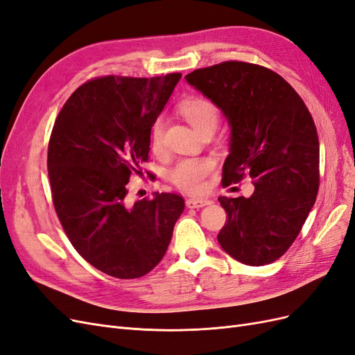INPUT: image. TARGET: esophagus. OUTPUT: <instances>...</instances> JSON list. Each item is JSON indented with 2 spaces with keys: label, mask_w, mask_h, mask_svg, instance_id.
Here are the masks:
<instances>
[{
  "label": "esophagus",
  "mask_w": 355,
  "mask_h": 355,
  "mask_svg": "<svg viewBox=\"0 0 355 355\" xmlns=\"http://www.w3.org/2000/svg\"><path fill=\"white\" fill-rule=\"evenodd\" d=\"M207 204H210V200L201 198V197H191L187 200V206L189 209H200V207L207 206Z\"/></svg>",
  "instance_id": "34e87169"
}]
</instances>
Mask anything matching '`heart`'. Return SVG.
<instances>
[{
  "label": "heart",
  "mask_w": 355,
  "mask_h": 355,
  "mask_svg": "<svg viewBox=\"0 0 355 355\" xmlns=\"http://www.w3.org/2000/svg\"><path fill=\"white\" fill-rule=\"evenodd\" d=\"M180 114L185 120L194 127L198 133L207 130V128L216 127L219 121V110L211 101L194 96V98L185 99L179 105ZM163 133L164 121L158 118L154 121L151 128V148L154 153H159L163 148ZM213 170V161L209 158H185L170 170L168 179L184 191H198L202 185V180Z\"/></svg>",
  "instance_id": "b5f03b06"
}]
</instances>
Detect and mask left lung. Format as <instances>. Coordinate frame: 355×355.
<instances>
[{"label":"left lung","instance_id":"8db88e82","mask_svg":"<svg viewBox=\"0 0 355 355\" xmlns=\"http://www.w3.org/2000/svg\"><path fill=\"white\" fill-rule=\"evenodd\" d=\"M185 80L218 106L231 128L222 184L249 176L254 187L249 198L219 197L228 220L218 241L241 263H271L296 240L317 198L313 116L283 77L253 63L222 62Z\"/></svg>","mask_w":355,"mask_h":355}]
</instances>
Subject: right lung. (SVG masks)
Listing matches in <instances>:
<instances>
[{
  "label": "right lung",
  "instance_id": "add662e5",
  "mask_svg": "<svg viewBox=\"0 0 355 355\" xmlns=\"http://www.w3.org/2000/svg\"><path fill=\"white\" fill-rule=\"evenodd\" d=\"M182 73L102 77L75 90L49 142L53 204L73 249L99 271L139 278L159 263L185 209L180 196L155 192L128 204L130 175H142L151 128Z\"/></svg>",
  "mask_w": 355,
  "mask_h": 355
}]
</instances>
